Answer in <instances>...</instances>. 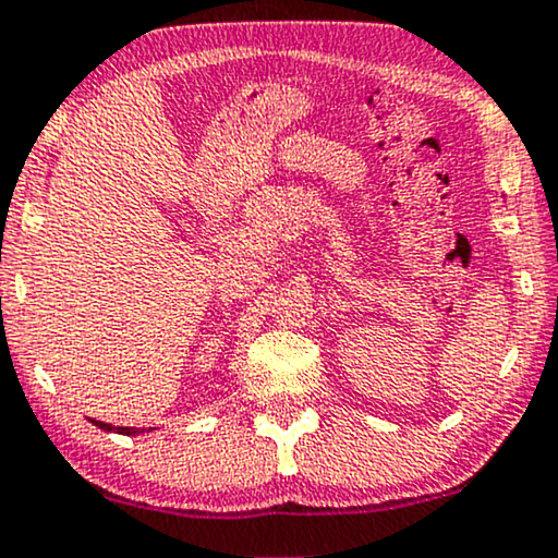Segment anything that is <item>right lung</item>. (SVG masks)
<instances>
[{
  "mask_svg": "<svg viewBox=\"0 0 558 558\" xmlns=\"http://www.w3.org/2000/svg\"><path fill=\"white\" fill-rule=\"evenodd\" d=\"M95 426H100L102 432H119V435H126V437H136V435H144L147 429H140V426H113V424H106V422H95V418H89ZM153 429V426H149Z\"/></svg>",
  "mask_w": 558,
  "mask_h": 558,
  "instance_id": "right-lung-1",
  "label": "right lung"
}]
</instances>
